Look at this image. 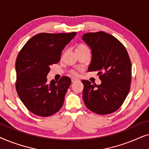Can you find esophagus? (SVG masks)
<instances>
[{
	"instance_id": "1",
	"label": "esophagus",
	"mask_w": 149,
	"mask_h": 149,
	"mask_svg": "<svg viewBox=\"0 0 149 149\" xmlns=\"http://www.w3.org/2000/svg\"><path fill=\"white\" fill-rule=\"evenodd\" d=\"M77 81H78V80H77V79H72V83H75V82H77Z\"/></svg>"
}]
</instances>
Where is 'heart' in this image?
<instances>
[{
	"instance_id": "heart-1",
	"label": "heart",
	"mask_w": 149,
	"mask_h": 149,
	"mask_svg": "<svg viewBox=\"0 0 149 149\" xmlns=\"http://www.w3.org/2000/svg\"><path fill=\"white\" fill-rule=\"evenodd\" d=\"M86 49H88V48H87V47L85 46V45L79 44L76 47V48H75V52H81V51ZM71 74H72L73 76H76V75L77 74V72H75V71H72V72H71Z\"/></svg>"
}]
</instances>
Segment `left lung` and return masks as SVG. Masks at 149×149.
Instances as JSON below:
<instances>
[{
	"label": "left lung",
	"mask_w": 149,
	"mask_h": 149,
	"mask_svg": "<svg viewBox=\"0 0 149 149\" xmlns=\"http://www.w3.org/2000/svg\"><path fill=\"white\" fill-rule=\"evenodd\" d=\"M82 40L91 50L88 71H98L102 83L92 85L83 80V99L88 109L98 115L118 110L129 93L132 64L123 45L111 34L100 31L84 34Z\"/></svg>",
	"instance_id": "obj_1"
}]
</instances>
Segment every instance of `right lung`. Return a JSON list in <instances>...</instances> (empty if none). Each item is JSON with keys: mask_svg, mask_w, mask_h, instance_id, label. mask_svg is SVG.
Instances as JSON below:
<instances>
[{"mask_svg": "<svg viewBox=\"0 0 149 149\" xmlns=\"http://www.w3.org/2000/svg\"><path fill=\"white\" fill-rule=\"evenodd\" d=\"M76 34L75 32L36 34L18 54L16 90L21 101L34 115L48 117L62 108L70 79L62 77L60 81L48 83L47 76L50 66L60 62L62 50Z\"/></svg>", "mask_w": 149, "mask_h": 149, "instance_id": "add662e5", "label": "right lung"}]
</instances>
